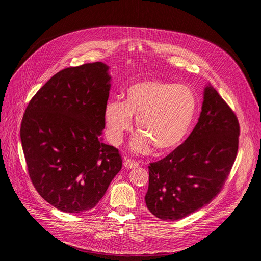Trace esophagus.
Here are the masks:
<instances>
[{
  "label": "esophagus",
  "mask_w": 261,
  "mask_h": 261,
  "mask_svg": "<svg viewBox=\"0 0 261 261\" xmlns=\"http://www.w3.org/2000/svg\"><path fill=\"white\" fill-rule=\"evenodd\" d=\"M123 166H125L126 169H132V168H138L139 167V163L136 162L133 159H123Z\"/></svg>",
  "instance_id": "esophagus-1"
}]
</instances>
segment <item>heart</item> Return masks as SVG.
<instances>
[{
  "instance_id": "obj_1",
  "label": "heart",
  "mask_w": 261,
  "mask_h": 261,
  "mask_svg": "<svg viewBox=\"0 0 261 261\" xmlns=\"http://www.w3.org/2000/svg\"><path fill=\"white\" fill-rule=\"evenodd\" d=\"M125 101H110L105 110L107 133L113 144H120L138 119L141 134L132 141V149L146 153L151 146L166 152L179 146L193 126L198 99L193 89L161 79L142 80L131 85Z\"/></svg>"
}]
</instances>
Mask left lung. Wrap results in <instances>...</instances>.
Wrapping results in <instances>:
<instances>
[{
  "label": "left lung",
  "instance_id": "left-lung-1",
  "mask_svg": "<svg viewBox=\"0 0 261 261\" xmlns=\"http://www.w3.org/2000/svg\"><path fill=\"white\" fill-rule=\"evenodd\" d=\"M240 126L226 101L213 87L204 91L202 112L186 141L164 159L150 163L148 210L175 221L211 203L237 156Z\"/></svg>",
  "mask_w": 261,
  "mask_h": 261
}]
</instances>
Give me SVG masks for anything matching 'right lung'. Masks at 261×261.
<instances>
[{"mask_svg":"<svg viewBox=\"0 0 261 261\" xmlns=\"http://www.w3.org/2000/svg\"><path fill=\"white\" fill-rule=\"evenodd\" d=\"M110 78L102 62L66 67L25 109L20 136L29 175L38 194L61 212L95 207L121 169L118 149L99 139Z\"/></svg>","mask_w":261,"mask_h":261,"instance_id":"add662e5","label":"right lung"}]
</instances>
